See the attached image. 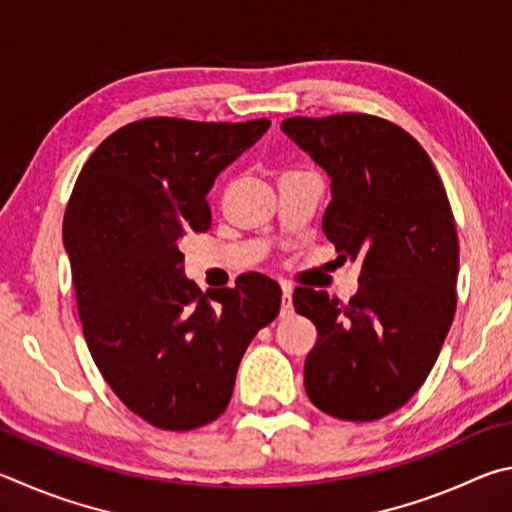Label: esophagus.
I'll return each mask as SVG.
<instances>
[{
  "label": "esophagus",
  "instance_id": "1",
  "mask_svg": "<svg viewBox=\"0 0 512 512\" xmlns=\"http://www.w3.org/2000/svg\"><path fill=\"white\" fill-rule=\"evenodd\" d=\"M294 315V306H292V290L288 285H283V297H281V317L288 319Z\"/></svg>",
  "mask_w": 512,
  "mask_h": 512
}]
</instances>
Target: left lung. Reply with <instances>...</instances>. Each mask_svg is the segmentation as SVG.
I'll use <instances>...</instances> for the list:
<instances>
[{"instance_id":"left-lung-1","label":"left lung","mask_w":512,"mask_h":512,"mask_svg":"<svg viewBox=\"0 0 512 512\" xmlns=\"http://www.w3.org/2000/svg\"><path fill=\"white\" fill-rule=\"evenodd\" d=\"M281 130L330 177L326 238L362 265L348 303L297 288L317 326L306 391L339 420H378L423 387L452 326L459 236L432 159L409 132L369 114L292 116Z\"/></svg>"}]
</instances>
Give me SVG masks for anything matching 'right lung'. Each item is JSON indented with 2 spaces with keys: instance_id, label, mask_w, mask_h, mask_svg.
<instances>
[{
  "instance_id": "obj_1",
  "label": "right lung",
  "mask_w": 512,
  "mask_h": 512,
  "mask_svg": "<svg viewBox=\"0 0 512 512\" xmlns=\"http://www.w3.org/2000/svg\"><path fill=\"white\" fill-rule=\"evenodd\" d=\"M270 121H134L80 170L62 222L83 335L98 371L146 423L188 432L227 409L238 364L281 308L279 283L247 274L206 298L184 274L206 195Z\"/></svg>"
}]
</instances>
